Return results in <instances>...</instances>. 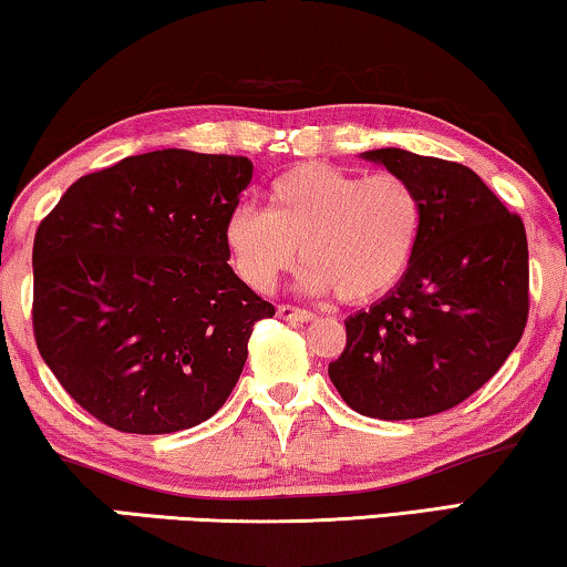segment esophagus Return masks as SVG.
I'll return each mask as SVG.
<instances>
[{"label": "esophagus", "mask_w": 567, "mask_h": 567, "mask_svg": "<svg viewBox=\"0 0 567 567\" xmlns=\"http://www.w3.org/2000/svg\"><path fill=\"white\" fill-rule=\"evenodd\" d=\"M277 316H280L282 321H292V323H308L316 318L310 310L295 308V306H277Z\"/></svg>", "instance_id": "34e87169"}]
</instances>
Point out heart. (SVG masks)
<instances>
[{
  "mask_svg": "<svg viewBox=\"0 0 567 567\" xmlns=\"http://www.w3.org/2000/svg\"><path fill=\"white\" fill-rule=\"evenodd\" d=\"M421 218L416 189L398 174L362 177L331 164H298L269 185L267 210L234 207L223 238L251 290H272L300 249L302 290L370 302L403 280Z\"/></svg>",
  "mask_w": 567,
  "mask_h": 567,
  "instance_id": "heart-1",
  "label": "heart"
}]
</instances>
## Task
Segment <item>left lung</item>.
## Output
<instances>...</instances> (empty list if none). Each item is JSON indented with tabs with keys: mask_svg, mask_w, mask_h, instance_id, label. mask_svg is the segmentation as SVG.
Masks as SVG:
<instances>
[{
	"mask_svg": "<svg viewBox=\"0 0 567 567\" xmlns=\"http://www.w3.org/2000/svg\"><path fill=\"white\" fill-rule=\"evenodd\" d=\"M416 189L421 236L403 280L349 316L329 378L349 409L405 421L465 401L519 344L529 251L519 215L467 166L403 148L364 151Z\"/></svg>",
	"mask_w": 567,
	"mask_h": 567,
	"instance_id": "8db88e82",
	"label": "left lung"
}]
</instances>
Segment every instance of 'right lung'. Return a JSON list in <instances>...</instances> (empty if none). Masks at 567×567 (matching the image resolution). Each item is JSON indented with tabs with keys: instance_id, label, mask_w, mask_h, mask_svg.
I'll use <instances>...</instances> for the list:
<instances>
[{
	"instance_id": "right-lung-1",
	"label": "right lung",
	"mask_w": 567,
	"mask_h": 567,
	"mask_svg": "<svg viewBox=\"0 0 567 567\" xmlns=\"http://www.w3.org/2000/svg\"><path fill=\"white\" fill-rule=\"evenodd\" d=\"M251 172L185 148L127 156L76 179L38 226V352L102 424L182 432L236 388L254 323L275 316L223 238Z\"/></svg>"
}]
</instances>
